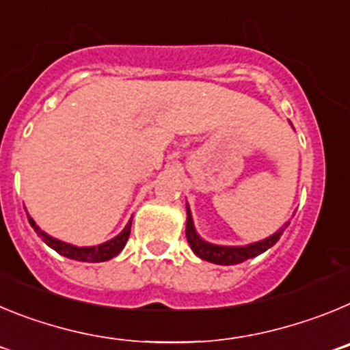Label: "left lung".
<instances>
[{
    "instance_id": "left-lung-1",
    "label": "left lung",
    "mask_w": 350,
    "mask_h": 350,
    "mask_svg": "<svg viewBox=\"0 0 350 350\" xmlns=\"http://www.w3.org/2000/svg\"><path fill=\"white\" fill-rule=\"evenodd\" d=\"M282 233L284 230H280L275 234H271L270 238H267V240H261V242L252 243V245L247 247L212 245V243H206L205 240L198 237L196 230H194L193 226V219H191V212L187 208V222H185V237H187V242H189L191 249L194 250V254L198 258L215 262V265H238V262L245 261V259L256 258V256H259L261 252H265V250H268L271 245L279 242V238Z\"/></svg>"
}]
</instances>
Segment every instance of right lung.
<instances>
[{"mask_svg": "<svg viewBox=\"0 0 350 350\" xmlns=\"http://www.w3.org/2000/svg\"><path fill=\"white\" fill-rule=\"evenodd\" d=\"M27 219H29L31 228L36 231V234H38V237H42L43 242L47 243L49 247H52L55 252H59L61 256H64V258L75 259V261L101 262V261H108V259L116 258L120 250L124 249L126 242H128V238H129V233H131V221H129L128 226H126L124 230H122V233L117 234V237L113 238V240H110V242L101 243V245H98V247H75V245H70V243H64V242H61V240H55V238L49 237L47 233H43V231L40 230L33 219L31 217H27Z\"/></svg>", "mask_w": 350, "mask_h": 350, "instance_id": "right-lung-1", "label": "right lung"}]
</instances>
